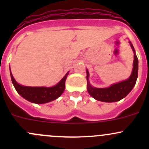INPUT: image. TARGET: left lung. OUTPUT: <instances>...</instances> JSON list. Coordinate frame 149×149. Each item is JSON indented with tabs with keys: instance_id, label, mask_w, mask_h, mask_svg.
I'll use <instances>...</instances> for the list:
<instances>
[{
	"instance_id": "8db88e82",
	"label": "left lung",
	"mask_w": 149,
	"mask_h": 149,
	"mask_svg": "<svg viewBox=\"0 0 149 149\" xmlns=\"http://www.w3.org/2000/svg\"><path fill=\"white\" fill-rule=\"evenodd\" d=\"M129 43L134 53V60H133V68L132 73L127 79L112 84L107 88H96L92 86L90 84L88 80L89 73L86 69L87 91L88 94L96 100L104 102H115L120 101L122 99L125 98L136 85L138 78V72H139V61L133 45L130 41H129Z\"/></svg>"
}]
</instances>
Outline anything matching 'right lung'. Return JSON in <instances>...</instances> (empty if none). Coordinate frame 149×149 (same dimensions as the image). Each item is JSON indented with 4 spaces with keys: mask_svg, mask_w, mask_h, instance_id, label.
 <instances>
[{
    "mask_svg": "<svg viewBox=\"0 0 149 149\" xmlns=\"http://www.w3.org/2000/svg\"><path fill=\"white\" fill-rule=\"evenodd\" d=\"M10 74L13 86L23 98L30 102L45 104L57 100L63 93L65 88V80L68 75V72L56 85L51 87L26 86L21 85L14 79L10 71Z\"/></svg>",
    "mask_w": 149,
    "mask_h": 149,
    "instance_id": "obj_1",
    "label": "right lung"
}]
</instances>
